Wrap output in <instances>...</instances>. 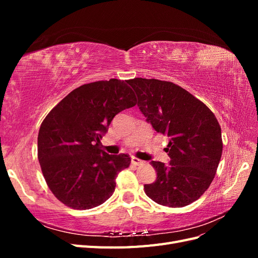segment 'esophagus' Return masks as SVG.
I'll return each mask as SVG.
<instances>
[{"label":"esophagus","instance_id":"1","mask_svg":"<svg viewBox=\"0 0 258 258\" xmlns=\"http://www.w3.org/2000/svg\"><path fill=\"white\" fill-rule=\"evenodd\" d=\"M131 163H132V165H135V166H140V165H142L143 161L141 159L137 158V157H132L131 158Z\"/></svg>","mask_w":258,"mask_h":258}]
</instances>
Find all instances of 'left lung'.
Masks as SVG:
<instances>
[{
    "label": "left lung",
    "instance_id": "obj_1",
    "mask_svg": "<svg viewBox=\"0 0 258 258\" xmlns=\"http://www.w3.org/2000/svg\"><path fill=\"white\" fill-rule=\"evenodd\" d=\"M146 120L169 138L170 165L152 161L157 178L144 191L158 205L182 208L209 188L220 163L221 126L210 108L179 86L166 81L129 80Z\"/></svg>",
    "mask_w": 258,
    "mask_h": 258
}]
</instances>
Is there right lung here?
Here are the masks:
<instances>
[{"mask_svg":"<svg viewBox=\"0 0 258 258\" xmlns=\"http://www.w3.org/2000/svg\"><path fill=\"white\" fill-rule=\"evenodd\" d=\"M137 104L126 82L112 79L85 84L54 106L43 120L37 157L49 189L75 210L102 205L115 190V178L129 167L127 154L101 150L116 114Z\"/></svg>","mask_w":258,"mask_h":258,"instance_id":"obj_1","label":"right lung"}]
</instances>
